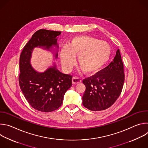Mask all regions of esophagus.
Here are the masks:
<instances>
[{"label": "esophagus", "instance_id": "obj_1", "mask_svg": "<svg viewBox=\"0 0 148 148\" xmlns=\"http://www.w3.org/2000/svg\"><path fill=\"white\" fill-rule=\"evenodd\" d=\"M72 82H73V84H78V83L81 82V79L79 77H74L73 78V79H72Z\"/></svg>", "mask_w": 148, "mask_h": 148}]
</instances>
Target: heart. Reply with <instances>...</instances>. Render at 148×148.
Returning a JSON list of instances; mask_svg holds the SVG:
<instances>
[{
  "mask_svg": "<svg viewBox=\"0 0 148 148\" xmlns=\"http://www.w3.org/2000/svg\"><path fill=\"white\" fill-rule=\"evenodd\" d=\"M111 54V47L107 42L81 36L74 37L67 47L61 50L60 57L63 68L70 70L74 64V57L78 56L79 69L84 73L90 74L101 68L108 61Z\"/></svg>",
  "mask_w": 148,
  "mask_h": 148,
  "instance_id": "heart-1",
  "label": "heart"
}]
</instances>
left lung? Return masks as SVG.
Wrapping results in <instances>:
<instances>
[{
    "label": "left lung",
    "mask_w": 148,
    "mask_h": 148,
    "mask_svg": "<svg viewBox=\"0 0 148 148\" xmlns=\"http://www.w3.org/2000/svg\"><path fill=\"white\" fill-rule=\"evenodd\" d=\"M124 81L123 64L118 49L113 61L108 66L83 79L86 87L82 98L83 105L93 111L110 108L119 97Z\"/></svg>",
    "instance_id": "1"
}]
</instances>
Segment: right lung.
<instances>
[{"label": "right lung", "mask_w": 148, "mask_h": 148, "mask_svg": "<svg viewBox=\"0 0 148 148\" xmlns=\"http://www.w3.org/2000/svg\"><path fill=\"white\" fill-rule=\"evenodd\" d=\"M61 32L40 29L36 32L20 56L18 82L25 98L35 110L49 112L57 110L62 103L66 92L72 86V75L59 71L56 66L44 73H38L31 66L33 49L41 47L49 50L57 46V36ZM57 57V54L56 55Z\"/></svg>", "instance_id": "add662e5"}]
</instances>
